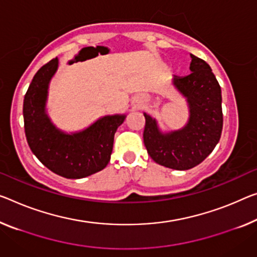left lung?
Returning a JSON list of instances; mask_svg holds the SVG:
<instances>
[{"label": "left lung", "instance_id": "left-lung-1", "mask_svg": "<svg viewBox=\"0 0 257 257\" xmlns=\"http://www.w3.org/2000/svg\"><path fill=\"white\" fill-rule=\"evenodd\" d=\"M191 71L175 77L173 85L187 98L188 124L183 130L162 134L155 119L145 113L144 142L157 164L175 170H188L207 159L218 144L223 128L222 90L206 61L191 55Z\"/></svg>", "mask_w": 257, "mask_h": 257}]
</instances>
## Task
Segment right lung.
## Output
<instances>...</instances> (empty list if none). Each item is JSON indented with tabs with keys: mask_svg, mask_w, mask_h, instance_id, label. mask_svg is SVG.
Here are the masks:
<instances>
[{
	"mask_svg": "<svg viewBox=\"0 0 257 257\" xmlns=\"http://www.w3.org/2000/svg\"><path fill=\"white\" fill-rule=\"evenodd\" d=\"M57 65L56 57L41 66L24 97L26 140L32 153L50 171L69 179L84 178L109 163L113 137L125 116H105L79 133L58 131L45 112L47 89Z\"/></svg>",
	"mask_w": 257,
	"mask_h": 257,
	"instance_id": "right-lung-1",
	"label": "right lung"
}]
</instances>
